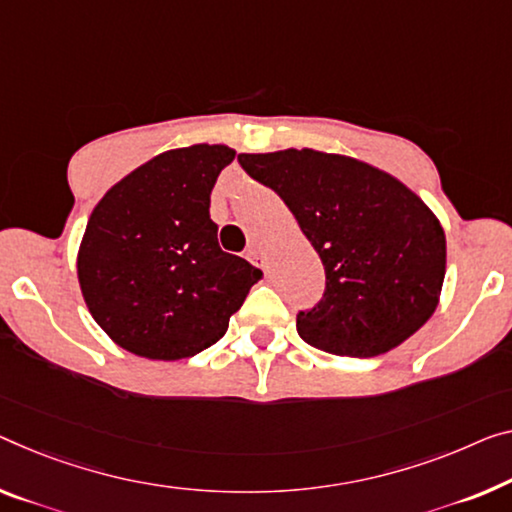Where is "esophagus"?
<instances>
[{
	"instance_id": "esophagus-1",
	"label": "esophagus",
	"mask_w": 512,
	"mask_h": 512,
	"mask_svg": "<svg viewBox=\"0 0 512 512\" xmlns=\"http://www.w3.org/2000/svg\"><path fill=\"white\" fill-rule=\"evenodd\" d=\"M247 258L256 267H261V270H265V272H267V267H270V265H267V261H265V256L261 254V249H249L247 251Z\"/></svg>"
}]
</instances>
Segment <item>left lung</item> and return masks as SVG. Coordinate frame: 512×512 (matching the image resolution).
Here are the masks:
<instances>
[{
	"label": "left lung",
	"mask_w": 512,
	"mask_h": 512,
	"mask_svg": "<svg viewBox=\"0 0 512 512\" xmlns=\"http://www.w3.org/2000/svg\"><path fill=\"white\" fill-rule=\"evenodd\" d=\"M247 174L293 212L325 267V293L297 313V334L338 357L384 355L435 313L446 238L398 178L348 155L288 148L240 153Z\"/></svg>",
	"instance_id": "8db88e82"
}]
</instances>
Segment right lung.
<instances>
[{"label":"right lung","instance_id":"right-lung-1","mask_svg":"<svg viewBox=\"0 0 512 512\" xmlns=\"http://www.w3.org/2000/svg\"><path fill=\"white\" fill-rule=\"evenodd\" d=\"M233 157L224 144L160 153L93 208L77 279L93 320L132 355L176 361L210 348L263 277L222 251L210 219V192Z\"/></svg>","mask_w":512,"mask_h":512}]
</instances>
